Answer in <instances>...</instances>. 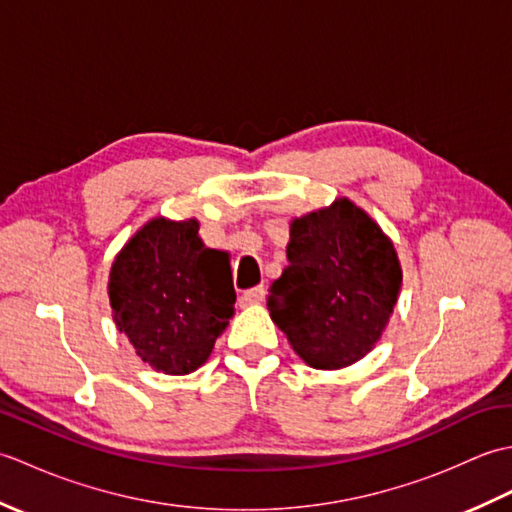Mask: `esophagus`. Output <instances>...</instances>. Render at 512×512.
Returning <instances> with one entry per match:
<instances>
[{"instance_id": "1", "label": "esophagus", "mask_w": 512, "mask_h": 512, "mask_svg": "<svg viewBox=\"0 0 512 512\" xmlns=\"http://www.w3.org/2000/svg\"><path fill=\"white\" fill-rule=\"evenodd\" d=\"M264 295H266L264 286H255V288H250V290L242 292V297H239V303H242V306H253V303L262 301Z\"/></svg>"}]
</instances>
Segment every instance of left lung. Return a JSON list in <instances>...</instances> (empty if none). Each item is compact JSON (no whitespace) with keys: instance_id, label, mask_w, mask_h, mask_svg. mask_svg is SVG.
Masks as SVG:
<instances>
[{"instance_id":"8db88e82","label":"left lung","mask_w":512,"mask_h":512,"mask_svg":"<svg viewBox=\"0 0 512 512\" xmlns=\"http://www.w3.org/2000/svg\"><path fill=\"white\" fill-rule=\"evenodd\" d=\"M288 266L268 290L270 319L314 369H341L372 352L400 295L396 248L347 200L295 217Z\"/></svg>"}]
</instances>
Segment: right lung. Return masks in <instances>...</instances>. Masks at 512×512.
I'll use <instances>...</instances> for the list:
<instances>
[{"instance_id": "right-lung-1", "label": "right lung", "mask_w": 512, "mask_h": 512, "mask_svg": "<svg viewBox=\"0 0 512 512\" xmlns=\"http://www.w3.org/2000/svg\"><path fill=\"white\" fill-rule=\"evenodd\" d=\"M200 222L149 220L116 255L107 295L118 332L156 372L191 374L233 317L231 259L206 248Z\"/></svg>"}]
</instances>
